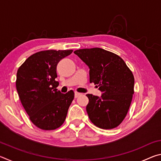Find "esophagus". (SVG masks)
Returning a JSON list of instances; mask_svg holds the SVG:
<instances>
[{
	"instance_id": "1",
	"label": "esophagus",
	"mask_w": 161,
	"mask_h": 161,
	"mask_svg": "<svg viewBox=\"0 0 161 161\" xmlns=\"http://www.w3.org/2000/svg\"><path fill=\"white\" fill-rule=\"evenodd\" d=\"M81 94L79 93V92H75V98H77L78 97H80Z\"/></svg>"
}]
</instances>
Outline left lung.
I'll return each instance as SVG.
<instances>
[{"instance_id": "1", "label": "left lung", "mask_w": 161, "mask_h": 161, "mask_svg": "<svg viewBox=\"0 0 161 161\" xmlns=\"http://www.w3.org/2000/svg\"><path fill=\"white\" fill-rule=\"evenodd\" d=\"M74 53L88 65L89 81L102 92L86 94V112L92 124L102 129L119 126L126 117L134 93V77L119 55L102 48L80 49Z\"/></svg>"}]
</instances>
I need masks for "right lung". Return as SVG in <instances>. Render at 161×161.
I'll return each mask as SVG.
<instances>
[{"label":"right lung","instance_id":"obj_1","mask_svg":"<svg viewBox=\"0 0 161 161\" xmlns=\"http://www.w3.org/2000/svg\"><path fill=\"white\" fill-rule=\"evenodd\" d=\"M72 50L40 51L30 56L18 68L16 89L23 107L35 126L51 130L60 127L74 99L70 90H57V65Z\"/></svg>","mask_w":161,"mask_h":161}]
</instances>
